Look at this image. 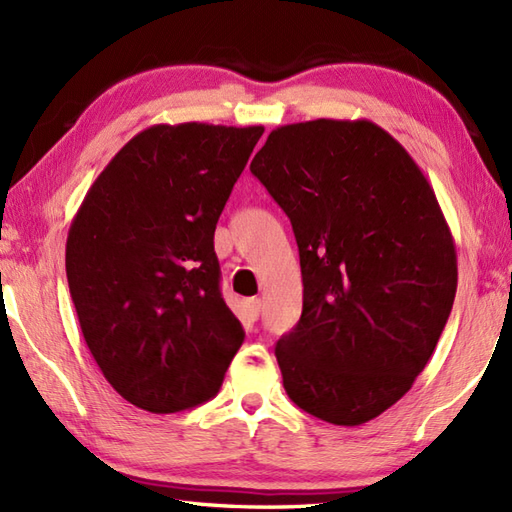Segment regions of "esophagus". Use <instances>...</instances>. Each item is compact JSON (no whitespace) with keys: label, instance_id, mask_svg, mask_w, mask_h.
<instances>
[{"label":"esophagus","instance_id":"obj_1","mask_svg":"<svg viewBox=\"0 0 512 512\" xmlns=\"http://www.w3.org/2000/svg\"><path fill=\"white\" fill-rule=\"evenodd\" d=\"M246 312H248V317L255 321L259 317V312H262V299H248L246 301Z\"/></svg>","mask_w":512,"mask_h":512}]
</instances>
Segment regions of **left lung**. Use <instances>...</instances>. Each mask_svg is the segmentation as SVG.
Masks as SVG:
<instances>
[{"label":"left lung","instance_id":"8db88e82","mask_svg":"<svg viewBox=\"0 0 512 512\" xmlns=\"http://www.w3.org/2000/svg\"><path fill=\"white\" fill-rule=\"evenodd\" d=\"M290 217L303 310L275 356L290 400L358 427L411 389L436 350L458 257L431 184L372 121L277 127L250 162Z\"/></svg>","mask_w":512,"mask_h":512}]
</instances>
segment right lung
Segmentation results:
<instances>
[{
	"instance_id": "1",
	"label": "right lung",
	"mask_w": 512,
	"mask_h": 512,
	"mask_svg": "<svg viewBox=\"0 0 512 512\" xmlns=\"http://www.w3.org/2000/svg\"><path fill=\"white\" fill-rule=\"evenodd\" d=\"M264 127L154 125L94 180L76 211L65 273L96 365L151 413L211 400L242 323L220 292L215 224Z\"/></svg>"
}]
</instances>
